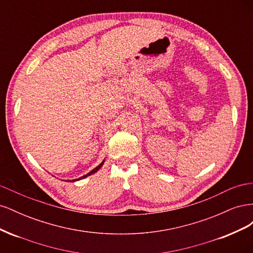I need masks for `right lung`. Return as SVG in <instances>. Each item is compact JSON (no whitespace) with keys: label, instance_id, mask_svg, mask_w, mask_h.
I'll use <instances>...</instances> for the list:
<instances>
[{"label":"right lung","instance_id":"right-lung-1","mask_svg":"<svg viewBox=\"0 0 253 253\" xmlns=\"http://www.w3.org/2000/svg\"><path fill=\"white\" fill-rule=\"evenodd\" d=\"M103 164H104V160L103 162L99 165V166H97L94 170H91L90 172H88L87 174H85V175H83V176H81V177H79V178H77V179H73V180H66V181H77V180H80V179H83V178H85V177H87V176H89V175H91V174H94V173H96L99 169H100V168L103 166Z\"/></svg>","mask_w":253,"mask_h":253}]
</instances>
